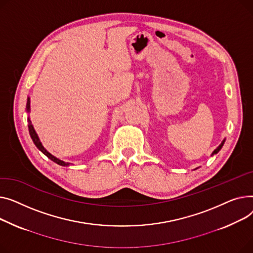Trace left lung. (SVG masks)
Wrapping results in <instances>:
<instances>
[{
    "label": "left lung",
    "mask_w": 253,
    "mask_h": 253,
    "mask_svg": "<svg viewBox=\"0 0 253 253\" xmlns=\"http://www.w3.org/2000/svg\"><path fill=\"white\" fill-rule=\"evenodd\" d=\"M225 141H226L225 139H224V140H222V142H221V143H220V144L218 145V147L216 148V149H214V151H213V152L211 153V156H213L214 154H216V153H217V152H218V151H219V150L221 149V147H222V146H224V144H225Z\"/></svg>",
    "instance_id": "obj_1"
}]
</instances>
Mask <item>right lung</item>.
Listing matches in <instances>:
<instances>
[{
  "label": "right lung",
  "mask_w": 253,
  "mask_h": 253,
  "mask_svg": "<svg viewBox=\"0 0 253 253\" xmlns=\"http://www.w3.org/2000/svg\"><path fill=\"white\" fill-rule=\"evenodd\" d=\"M26 112H27V113L31 112V98H29V97H27V102H26ZM27 123H28L29 135H31V138H32L33 142L35 143V145L37 146L38 149H39L41 152H42L44 155H46L49 159H51L52 161H54L55 163H57V165L61 166V167H69V166L71 165V163L65 162V161H63V160H61V159H59V158L55 157V156L52 155L50 152H48L46 148H44V147L42 146V142L40 141V138H39V136H38V133H37V131H36V129H35L33 124H32L31 117H29V115L27 116Z\"/></svg>",
  "instance_id": "1"
}]
</instances>
